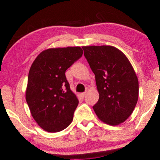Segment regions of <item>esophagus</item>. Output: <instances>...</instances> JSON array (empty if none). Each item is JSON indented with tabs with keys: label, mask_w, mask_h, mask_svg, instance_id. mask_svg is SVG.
Listing matches in <instances>:
<instances>
[{
	"label": "esophagus",
	"mask_w": 160,
	"mask_h": 160,
	"mask_svg": "<svg viewBox=\"0 0 160 160\" xmlns=\"http://www.w3.org/2000/svg\"><path fill=\"white\" fill-rule=\"evenodd\" d=\"M85 95H86V92H82V93H80V94H79V96H80L81 97H82V98H84V96H85Z\"/></svg>",
	"instance_id": "34e87169"
}]
</instances>
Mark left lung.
<instances>
[{
    "instance_id": "1",
    "label": "left lung",
    "mask_w": 160,
    "mask_h": 160,
    "mask_svg": "<svg viewBox=\"0 0 160 160\" xmlns=\"http://www.w3.org/2000/svg\"><path fill=\"white\" fill-rule=\"evenodd\" d=\"M95 74L99 98L93 110L100 120L118 125L131 115L139 97V82L127 57L113 46L83 47Z\"/></svg>"
}]
</instances>
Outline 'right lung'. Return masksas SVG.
Returning a JSON list of instances; mask_svg holds the SVG:
<instances>
[{"label":"right lung","instance_id":"obj_1","mask_svg":"<svg viewBox=\"0 0 160 160\" xmlns=\"http://www.w3.org/2000/svg\"><path fill=\"white\" fill-rule=\"evenodd\" d=\"M82 54L80 47L47 49L31 66L26 100L33 119L44 131H61L72 121L78 100L65 72Z\"/></svg>","mask_w":160,"mask_h":160}]
</instances>
